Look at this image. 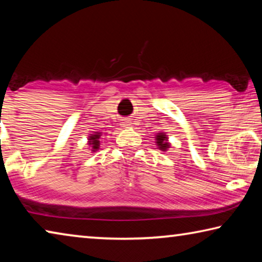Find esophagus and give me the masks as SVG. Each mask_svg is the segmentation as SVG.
<instances>
[{
  "mask_svg": "<svg viewBox=\"0 0 262 262\" xmlns=\"http://www.w3.org/2000/svg\"><path fill=\"white\" fill-rule=\"evenodd\" d=\"M130 125H132V123L127 122V121H123V122H122V126H123V127H129Z\"/></svg>",
  "mask_w": 262,
  "mask_h": 262,
  "instance_id": "34e87169",
  "label": "esophagus"
}]
</instances>
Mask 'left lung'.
I'll return each mask as SVG.
<instances>
[{
	"mask_svg": "<svg viewBox=\"0 0 262 262\" xmlns=\"http://www.w3.org/2000/svg\"><path fill=\"white\" fill-rule=\"evenodd\" d=\"M155 139H156V144L159 150H162V151H166V150L170 148V143H168V140L165 133H157V135Z\"/></svg>",
	"mask_w": 262,
	"mask_h": 262,
	"instance_id": "left-lung-1",
	"label": "left lung"
}]
</instances>
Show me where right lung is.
<instances>
[{
    "instance_id": "add662e5",
    "label": "right lung",
    "mask_w": 262,
    "mask_h": 262,
    "mask_svg": "<svg viewBox=\"0 0 262 262\" xmlns=\"http://www.w3.org/2000/svg\"><path fill=\"white\" fill-rule=\"evenodd\" d=\"M100 136H101V134L100 133H98V132H95L94 134H90V136H89V145H90L91 147V151H97V150L99 149V145H100V141H99V139H100Z\"/></svg>"
}]
</instances>
